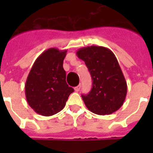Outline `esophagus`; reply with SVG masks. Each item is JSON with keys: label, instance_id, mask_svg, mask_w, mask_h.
<instances>
[{"label": "esophagus", "instance_id": "1", "mask_svg": "<svg viewBox=\"0 0 153 153\" xmlns=\"http://www.w3.org/2000/svg\"><path fill=\"white\" fill-rule=\"evenodd\" d=\"M80 89H81V85H79V86H76V87H74V91H76V92H79L80 91Z\"/></svg>", "mask_w": 153, "mask_h": 153}]
</instances>
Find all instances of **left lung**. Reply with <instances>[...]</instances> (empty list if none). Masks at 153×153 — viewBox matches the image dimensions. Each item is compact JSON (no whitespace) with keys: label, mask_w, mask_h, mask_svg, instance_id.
I'll return each instance as SVG.
<instances>
[{"label":"left lung","mask_w":153,"mask_h":153,"mask_svg":"<svg viewBox=\"0 0 153 153\" xmlns=\"http://www.w3.org/2000/svg\"><path fill=\"white\" fill-rule=\"evenodd\" d=\"M76 54L85 62L93 81L90 93L82 95L86 108L98 115L120 109L126 100L127 83L113 51L105 47L89 46Z\"/></svg>","instance_id":"left-lung-1"}]
</instances>
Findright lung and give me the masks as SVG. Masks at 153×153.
I'll use <instances>...</instances> for the list:
<instances>
[{
  "label": "right lung",
  "instance_id": "right-lung-1",
  "mask_svg": "<svg viewBox=\"0 0 153 153\" xmlns=\"http://www.w3.org/2000/svg\"><path fill=\"white\" fill-rule=\"evenodd\" d=\"M67 50L51 48L37 58L27 75L25 96L36 114L52 116L64 108L68 97L74 92L66 82L62 63Z\"/></svg>",
  "mask_w": 153,
  "mask_h": 153
}]
</instances>
